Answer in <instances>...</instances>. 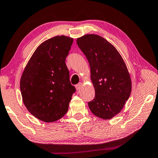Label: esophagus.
Returning a JSON list of instances; mask_svg holds the SVG:
<instances>
[{
    "mask_svg": "<svg viewBox=\"0 0 158 158\" xmlns=\"http://www.w3.org/2000/svg\"><path fill=\"white\" fill-rule=\"evenodd\" d=\"M81 87H82V83H81V82H80V83H79L78 84H77V85H76L77 90H80V89H81Z\"/></svg>",
    "mask_w": 158,
    "mask_h": 158,
    "instance_id": "34e87169",
    "label": "esophagus"
}]
</instances>
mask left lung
Wrapping results in <instances>:
<instances>
[{
  "mask_svg": "<svg viewBox=\"0 0 158 158\" xmlns=\"http://www.w3.org/2000/svg\"><path fill=\"white\" fill-rule=\"evenodd\" d=\"M77 43L89 64L95 90L89 107L99 118L112 119L121 112L132 91L125 62L117 48L99 35L85 34L77 38Z\"/></svg>",
  "mask_w": 158,
  "mask_h": 158,
  "instance_id": "8db88e82",
  "label": "left lung"
}]
</instances>
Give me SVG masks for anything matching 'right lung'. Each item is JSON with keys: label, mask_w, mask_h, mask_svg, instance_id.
Instances as JSON below:
<instances>
[{"label": "right lung", "mask_w": 158, "mask_h": 158, "mask_svg": "<svg viewBox=\"0 0 158 158\" xmlns=\"http://www.w3.org/2000/svg\"><path fill=\"white\" fill-rule=\"evenodd\" d=\"M73 38L56 35L38 46L20 81L22 99L28 112L39 120L52 123L67 112L76 89L66 65Z\"/></svg>", "instance_id": "1"}]
</instances>
